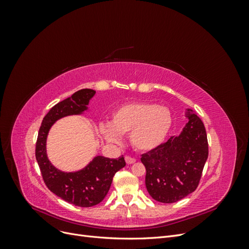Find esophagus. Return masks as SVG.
Returning <instances> with one entry per match:
<instances>
[{
  "label": "esophagus",
  "mask_w": 249,
  "mask_h": 249,
  "mask_svg": "<svg viewBox=\"0 0 249 249\" xmlns=\"http://www.w3.org/2000/svg\"><path fill=\"white\" fill-rule=\"evenodd\" d=\"M125 162H126V164H133V163H135L136 162V159H134V158H131V157H129V156H126L125 158Z\"/></svg>",
  "instance_id": "obj_1"
}]
</instances>
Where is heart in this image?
Returning a JSON list of instances; mask_svg holds the SVG:
<instances>
[{
    "instance_id": "1",
    "label": "heart",
    "mask_w": 249,
    "mask_h": 249,
    "mask_svg": "<svg viewBox=\"0 0 249 249\" xmlns=\"http://www.w3.org/2000/svg\"><path fill=\"white\" fill-rule=\"evenodd\" d=\"M111 124H102L101 133L107 141L117 143L120 134H129L132 145L140 152L160 146L172 126L173 117L168 107L152 103H129L113 112Z\"/></svg>"
}]
</instances>
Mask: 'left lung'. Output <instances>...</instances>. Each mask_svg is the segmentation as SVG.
<instances>
[{
	"instance_id": "obj_1",
	"label": "left lung",
	"mask_w": 249,
	"mask_h": 249,
	"mask_svg": "<svg viewBox=\"0 0 249 249\" xmlns=\"http://www.w3.org/2000/svg\"><path fill=\"white\" fill-rule=\"evenodd\" d=\"M178 136L141 156L145 166V186L155 200L172 203L196 189L209 155L205 125L192 109Z\"/></svg>"
}]
</instances>
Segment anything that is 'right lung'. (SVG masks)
<instances>
[{
  "label": "right lung",
  "mask_w": 249,
  "mask_h": 249,
  "mask_svg": "<svg viewBox=\"0 0 249 249\" xmlns=\"http://www.w3.org/2000/svg\"><path fill=\"white\" fill-rule=\"evenodd\" d=\"M95 91L92 89H81L71 97L55 105L43 117L36 141L35 156L49 189L71 205L89 208L100 203L106 196L113 177L125 166L124 156L118 159H110L96 156L86 167L73 172L57 169L47 156V138L49 131L58 119L83 114L88 109V104Z\"/></svg>",
  "instance_id": "obj_1"
}]
</instances>
